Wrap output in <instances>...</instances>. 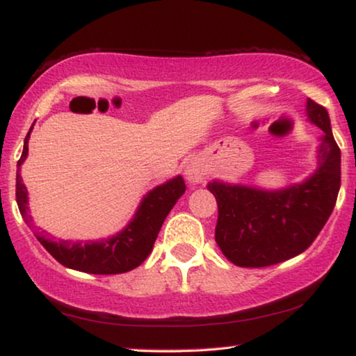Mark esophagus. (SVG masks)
Segmentation results:
<instances>
[{"label": "esophagus", "instance_id": "obj_1", "mask_svg": "<svg viewBox=\"0 0 356 356\" xmlns=\"http://www.w3.org/2000/svg\"><path fill=\"white\" fill-rule=\"evenodd\" d=\"M185 177L191 186L201 185L206 178V171L203 166V161L200 158H191L185 166Z\"/></svg>", "mask_w": 356, "mask_h": 356}]
</instances>
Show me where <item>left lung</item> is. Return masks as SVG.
Masks as SVG:
<instances>
[{
    "label": "left lung",
    "instance_id": "left-lung-1",
    "mask_svg": "<svg viewBox=\"0 0 356 356\" xmlns=\"http://www.w3.org/2000/svg\"><path fill=\"white\" fill-rule=\"evenodd\" d=\"M307 118L322 130L317 168L304 181L261 188L213 179L218 201L216 243L232 264L266 267L299 256L330 218L340 190V148L325 107L307 99Z\"/></svg>",
    "mask_w": 356,
    "mask_h": 356
}]
</instances>
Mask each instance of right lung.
<instances>
[{
	"label": "right lung",
	"mask_w": 356,
	"mask_h": 356,
	"mask_svg": "<svg viewBox=\"0 0 356 356\" xmlns=\"http://www.w3.org/2000/svg\"><path fill=\"white\" fill-rule=\"evenodd\" d=\"M33 127L24 138L23 155L17 161L16 173L17 208L29 227H34V225L28 206V190L19 175V166L28 156ZM185 191L186 185L181 175L155 186L140 201L137 211L129 225L111 238L74 243L71 239H52L46 231L39 232L33 229V232L39 243L46 248V251L69 269L87 272V274H124L138 267L148 257L165 218L168 216L171 208L177 204Z\"/></svg>",
	"instance_id": "1"
}]
</instances>
